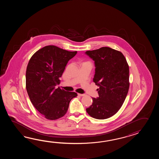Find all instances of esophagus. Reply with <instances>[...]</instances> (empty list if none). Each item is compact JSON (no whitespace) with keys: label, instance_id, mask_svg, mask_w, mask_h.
Segmentation results:
<instances>
[{"label":"esophagus","instance_id":"esophagus-1","mask_svg":"<svg viewBox=\"0 0 159 159\" xmlns=\"http://www.w3.org/2000/svg\"><path fill=\"white\" fill-rule=\"evenodd\" d=\"M78 95L79 96H80V97H84V95H85L84 94H79V93H78Z\"/></svg>","mask_w":159,"mask_h":159}]
</instances>
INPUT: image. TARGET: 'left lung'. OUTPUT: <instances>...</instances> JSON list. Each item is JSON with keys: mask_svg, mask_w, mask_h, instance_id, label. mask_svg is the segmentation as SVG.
Returning <instances> with one entry per match:
<instances>
[{"mask_svg": "<svg viewBox=\"0 0 159 159\" xmlns=\"http://www.w3.org/2000/svg\"><path fill=\"white\" fill-rule=\"evenodd\" d=\"M85 54L94 61L93 82L99 86V97L86 108L88 114L97 119L110 118L118 111L129 91V66L124 55L111 48L88 51Z\"/></svg>", "mask_w": 159, "mask_h": 159, "instance_id": "8db88e82", "label": "left lung"}]
</instances>
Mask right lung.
<instances>
[{"instance_id": "1", "label": "right lung", "mask_w": 159, "mask_h": 159, "mask_svg": "<svg viewBox=\"0 0 159 159\" xmlns=\"http://www.w3.org/2000/svg\"><path fill=\"white\" fill-rule=\"evenodd\" d=\"M77 52H70L54 45L44 47L30 58L27 65L26 89L30 101L38 111L49 120L65 115L75 92L56 89L68 61Z\"/></svg>"}]
</instances>
